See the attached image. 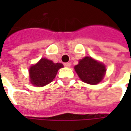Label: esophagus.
Wrapping results in <instances>:
<instances>
[{"label":"esophagus","instance_id":"1","mask_svg":"<svg viewBox=\"0 0 131 131\" xmlns=\"http://www.w3.org/2000/svg\"><path fill=\"white\" fill-rule=\"evenodd\" d=\"M71 63H64V66H66V67H67V68H69V67H71Z\"/></svg>","mask_w":131,"mask_h":131}]
</instances>
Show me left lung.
I'll return each mask as SVG.
<instances>
[{
  "label": "left lung",
  "mask_w": 131,
  "mask_h": 131,
  "mask_svg": "<svg viewBox=\"0 0 131 131\" xmlns=\"http://www.w3.org/2000/svg\"><path fill=\"white\" fill-rule=\"evenodd\" d=\"M74 69L80 79L89 84H97L101 82L106 73V66L103 63L91 57H84L74 66Z\"/></svg>",
  "instance_id": "obj_1"
}]
</instances>
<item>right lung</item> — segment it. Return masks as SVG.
Returning <instances> with one entry per match:
<instances>
[{
  "label": "right lung",
  "mask_w": 131,
  "mask_h": 131,
  "mask_svg": "<svg viewBox=\"0 0 131 131\" xmlns=\"http://www.w3.org/2000/svg\"><path fill=\"white\" fill-rule=\"evenodd\" d=\"M63 68L62 63H54L47 58H41L29 68L30 82L34 86L43 87L55 78L58 70Z\"/></svg>",
  "instance_id": "obj_1"
}]
</instances>
